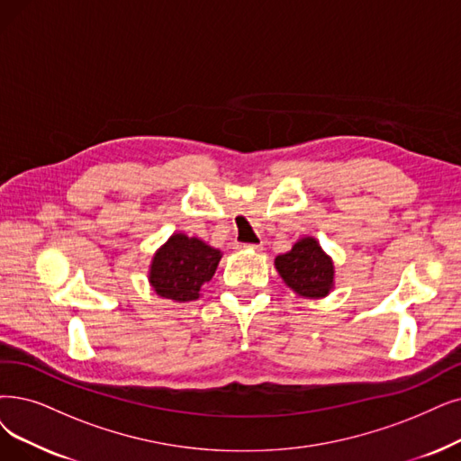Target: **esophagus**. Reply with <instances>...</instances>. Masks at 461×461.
Wrapping results in <instances>:
<instances>
[{
    "label": "esophagus",
    "mask_w": 461,
    "mask_h": 461,
    "mask_svg": "<svg viewBox=\"0 0 461 461\" xmlns=\"http://www.w3.org/2000/svg\"><path fill=\"white\" fill-rule=\"evenodd\" d=\"M236 249H253V251H261L263 244H236Z\"/></svg>",
    "instance_id": "esophagus-1"
}]
</instances>
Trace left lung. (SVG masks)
<instances>
[{
	"instance_id": "1",
	"label": "left lung",
	"mask_w": 461,
	"mask_h": 461,
	"mask_svg": "<svg viewBox=\"0 0 461 461\" xmlns=\"http://www.w3.org/2000/svg\"><path fill=\"white\" fill-rule=\"evenodd\" d=\"M276 268L284 282L303 297L320 299L333 287V261L314 238H303L289 253L276 257Z\"/></svg>"
}]
</instances>
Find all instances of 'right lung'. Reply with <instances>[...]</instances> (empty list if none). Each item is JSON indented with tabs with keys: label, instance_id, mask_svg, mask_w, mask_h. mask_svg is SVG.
<instances>
[{
	"label": "right lung",
	"instance_id": "1",
	"mask_svg": "<svg viewBox=\"0 0 461 461\" xmlns=\"http://www.w3.org/2000/svg\"><path fill=\"white\" fill-rule=\"evenodd\" d=\"M219 259L221 251L198 238L174 234L153 257L151 285L164 299L194 301L200 287L212 280Z\"/></svg>",
	"mask_w": 461,
	"mask_h": 461
}]
</instances>
